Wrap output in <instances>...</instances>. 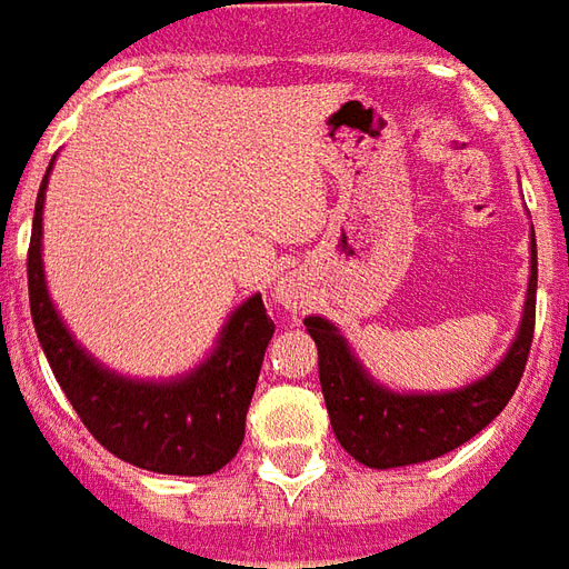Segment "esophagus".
<instances>
[{"label":"esophagus","mask_w":569,"mask_h":569,"mask_svg":"<svg viewBox=\"0 0 569 569\" xmlns=\"http://www.w3.org/2000/svg\"><path fill=\"white\" fill-rule=\"evenodd\" d=\"M279 300H284V302L293 300V297H290V288H284V284H281V288H279Z\"/></svg>","instance_id":"esophagus-1"}]
</instances>
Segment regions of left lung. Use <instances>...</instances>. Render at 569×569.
I'll return each instance as SVG.
<instances>
[{
    "instance_id": "1",
    "label": "left lung",
    "mask_w": 569,
    "mask_h": 569,
    "mask_svg": "<svg viewBox=\"0 0 569 569\" xmlns=\"http://www.w3.org/2000/svg\"><path fill=\"white\" fill-rule=\"evenodd\" d=\"M537 321V239L530 242L525 318L506 358L485 379L449 393H393L363 372L348 342L325 318H306L318 346V376L336 439L360 463L388 470L425 463L463 446L491 425L516 393Z\"/></svg>"
}]
</instances>
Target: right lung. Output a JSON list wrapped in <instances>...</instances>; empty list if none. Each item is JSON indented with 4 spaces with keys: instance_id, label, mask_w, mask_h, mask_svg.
I'll return each mask as SVG.
<instances>
[{
    "instance_id": "obj_1",
    "label": "right lung",
    "mask_w": 569,
    "mask_h": 569,
    "mask_svg": "<svg viewBox=\"0 0 569 569\" xmlns=\"http://www.w3.org/2000/svg\"><path fill=\"white\" fill-rule=\"evenodd\" d=\"M51 172V166H48ZM41 178L32 239L27 251L29 312L53 376L69 403L111 455L166 476H209L227 467L244 439V416L254 397L260 363L272 339V318L260 293L227 321L211 358L178 381H132L87 358L53 312L41 269Z\"/></svg>"
}]
</instances>
